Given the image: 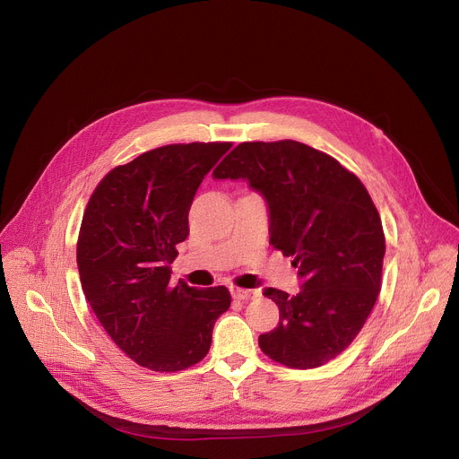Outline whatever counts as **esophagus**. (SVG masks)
Listing matches in <instances>:
<instances>
[{"label": "esophagus", "instance_id": "obj_1", "mask_svg": "<svg viewBox=\"0 0 459 459\" xmlns=\"http://www.w3.org/2000/svg\"><path fill=\"white\" fill-rule=\"evenodd\" d=\"M234 300H253V298L258 296V290L253 289H240V287H232L230 289Z\"/></svg>", "mask_w": 459, "mask_h": 459}]
</instances>
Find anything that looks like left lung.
<instances>
[{"label": "left lung", "mask_w": 459, "mask_h": 459, "mask_svg": "<svg viewBox=\"0 0 459 459\" xmlns=\"http://www.w3.org/2000/svg\"><path fill=\"white\" fill-rule=\"evenodd\" d=\"M244 178L266 198L270 244L302 277V290L266 289L279 325L258 335L273 362L325 366L362 330L383 283L385 232L360 178L325 152L296 141L242 143L213 170Z\"/></svg>", "instance_id": "8db88e82"}]
</instances>
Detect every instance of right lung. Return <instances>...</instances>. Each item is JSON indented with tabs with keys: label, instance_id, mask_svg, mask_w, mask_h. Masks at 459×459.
<instances>
[{
	"label": "right lung",
	"instance_id": "1",
	"mask_svg": "<svg viewBox=\"0 0 459 459\" xmlns=\"http://www.w3.org/2000/svg\"><path fill=\"white\" fill-rule=\"evenodd\" d=\"M230 143L169 144L112 169L91 193L76 242L82 290L99 323L131 360L182 371L212 345L227 287L170 285L176 246L189 234L193 196Z\"/></svg>",
	"mask_w": 459,
	"mask_h": 459
}]
</instances>
